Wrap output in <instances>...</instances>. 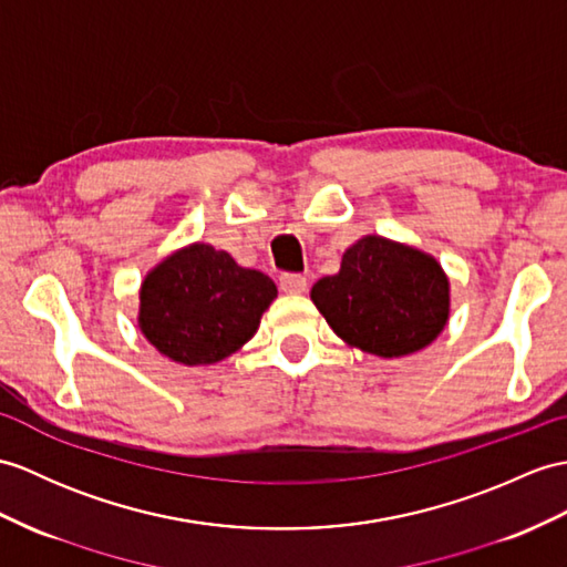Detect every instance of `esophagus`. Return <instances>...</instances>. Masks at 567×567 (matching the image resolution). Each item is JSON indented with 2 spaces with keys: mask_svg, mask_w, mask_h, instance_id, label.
<instances>
[{
  "mask_svg": "<svg viewBox=\"0 0 567 567\" xmlns=\"http://www.w3.org/2000/svg\"><path fill=\"white\" fill-rule=\"evenodd\" d=\"M280 289L287 295H301L307 292V278L299 272H282L280 275Z\"/></svg>",
  "mask_w": 567,
  "mask_h": 567,
  "instance_id": "34e87169",
  "label": "esophagus"
}]
</instances>
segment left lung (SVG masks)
<instances>
[{
    "label": "left lung",
    "mask_w": 567,
    "mask_h": 567,
    "mask_svg": "<svg viewBox=\"0 0 567 567\" xmlns=\"http://www.w3.org/2000/svg\"><path fill=\"white\" fill-rule=\"evenodd\" d=\"M311 301L348 346L377 358L427 348L450 319V280L413 246L362 236L336 275L311 287Z\"/></svg>",
    "instance_id": "8db88e82"
}]
</instances>
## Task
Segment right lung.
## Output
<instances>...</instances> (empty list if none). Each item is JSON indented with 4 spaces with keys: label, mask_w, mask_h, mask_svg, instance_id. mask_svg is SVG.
I'll return each mask as SVG.
<instances>
[{
    "label": "right lung",
    "mask_w": 567,
    "mask_h": 567,
    "mask_svg": "<svg viewBox=\"0 0 567 567\" xmlns=\"http://www.w3.org/2000/svg\"><path fill=\"white\" fill-rule=\"evenodd\" d=\"M275 297L268 275L241 268L209 244H190L147 272L137 323L168 360L215 364L254 338Z\"/></svg>",
    "instance_id": "1"
}]
</instances>
